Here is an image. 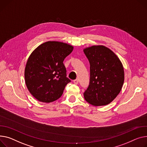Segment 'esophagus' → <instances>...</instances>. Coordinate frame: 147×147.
Here are the masks:
<instances>
[{"label": "esophagus", "instance_id": "34e87169", "mask_svg": "<svg viewBox=\"0 0 147 147\" xmlns=\"http://www.w3.org/2000/svg\"><path fill=\"white\" fill-rule=\"evenodd\" d=\"M73 82L75 84H78V83H79V80H78V79H76L73 81Z\"/></svg>", "mask_w": 147, "mask_h": 147}]
</instances>
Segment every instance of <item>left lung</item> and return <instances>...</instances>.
<instances>
[{"label":"left lung","mask_w":147,"mask_h":147,"mask_svg":"<svg viewBox=\"0 0 147 147\" xmlns=\"http://www.w3.org/2000/svg\"><path fill=\"white\" fill-rule=\"evenodd\" d=\"M90 63V83L83 95L94 106L111 103L120 93L124 82L122 62L111 50L103 45L84 48Z\"/></svg>","instance_id":"left-lung-1"}]
</instances>
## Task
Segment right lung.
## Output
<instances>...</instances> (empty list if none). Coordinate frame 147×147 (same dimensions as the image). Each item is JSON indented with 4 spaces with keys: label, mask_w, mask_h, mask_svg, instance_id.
<instances>
[{
    "label": "right lung",
    "mask_w": 147,
    "mask_h": 147,
    "mask_svg": "<svg viewBox=\"0 0 147 147\" xmlns=\"http://www.w3.org/2000/svg\"><path fill=\"white\" fill-rule=\"evenodd\" d=\"M74 47L58 41H47L36 47L29 55L25 68L28 90L38 101L50 103L59 99L70 82L66 77L64 58Z\"/></svg>",
    "instance_id": "right-lung-1"
}]
</instances>
